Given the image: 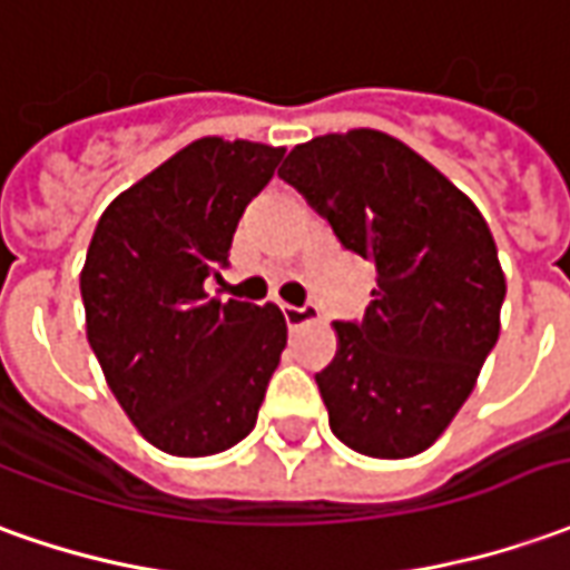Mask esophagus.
Wrapping results in <instances>:
<instances>
[{"label": "esophagus", "instance_id": "esophagus-1", "mask_svg": "<svg viewBox=\"0 0 570 570\" xmlns=\"http://www.w3.org/2000/svg\"><path fill=\"white\" fill-rule=\"evenodd\" d=\"M282 316H285V323H288V328L292 332H297V328H304L307 323H313V320H320V309L316 307H292V304H282Z\"/></svg>", "mask_w": 570, "mask_h": 570}]
</instances>
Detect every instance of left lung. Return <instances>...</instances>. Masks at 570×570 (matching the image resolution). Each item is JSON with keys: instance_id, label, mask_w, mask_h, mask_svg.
<instances>
[{"instance_id": "8db88e82", "label": "left lung", "mask_w": 570, "mask_h": 570, "mask_svg": "<svg viewBox=\"0 0 570 570\" xmlns=\"http://www.w3.org/2000/svg\"><path fill=\"white\" fill-rule=\"evenodd\" d=\"M278 176L379 273L366 316L335 323V360L316 372L328 425L363 456L422 453L462 410L500 337L505 276L488 219L382 129L294 145Z\"/></svg>"}]
</instances>
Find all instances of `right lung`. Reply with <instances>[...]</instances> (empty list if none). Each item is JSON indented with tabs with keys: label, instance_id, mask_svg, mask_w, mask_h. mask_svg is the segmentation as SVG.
Instances as JSON below:
<instances>
[{
	"label": "right lung",
	"instance_id": "1",
	"mask_svg": "<svg viewBox=\"0 0 570 570\" xmlns=\"http://www.w3.org/2000/svg\"><path fill=\"white\" fill-rule=\"evenodd\" d=\"M282 155L247 139H195L108 204L86 250L89 347L129 422L170 456H214L247 438L285 351L276 304L204 288Z\"/></svg>",
	"mask_w": 570,
	"mask_h": 570
}]
</instances>
